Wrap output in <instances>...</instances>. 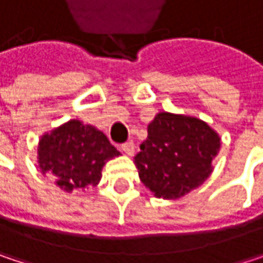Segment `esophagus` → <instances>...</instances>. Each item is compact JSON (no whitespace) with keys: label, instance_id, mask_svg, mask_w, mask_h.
Segmentation results:
<instances>
[{"label":"esophagus","instance_id":"1","mask_svg":"<svg viewBox=\"0 0 263 263\" xmlns=\"http://www.w3.org/2000/svg\"><path fill=\"white\" fill-rule=\"evenodd\" d=\"M122 151L125 152V154H128V155H132L134 154V141H126V143H123L122 144Z\"/></svg>","mask_w":263,"mask_h":263}]
</instances>
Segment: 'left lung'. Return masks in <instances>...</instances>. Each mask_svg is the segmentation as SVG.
<instances>
[{
	"mask_svg": "<svg viewBox=\"0 0 263 263\" xmlns=\"http://www.w3.org/2000/svg\"><path fill=\"white\" fill-rule=\"evenodd\" d=\"M219 146V135L199 119L160 112L134 160L141 183L157 198L177 199L209 178Z\"/></svg>",
	"mask_w": 263,
	"mask_h": 263,
	"instance_id": "obj_1",
	"label": "left lung"
}]
</instances>
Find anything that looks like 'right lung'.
I'll return each mask as SVG.
<instances>
[{
	"label": "right lung",
	"mask_w": 263,
	"mask_h": 263,
	"mask_svg": "<svg viewBox=\"0 0 263 263\" xmlns=\"http://www.w3.org/2000/svg\"><path fill=\"white\" fill-rule=\"evenodd\" d=\"M120 152L106 135L79 120L42 135L37 146V161L42 174H48L56 184L71 192L96 185L102 178L105 163Z\"/></svg>",
	"instance_id": "1"
}]
</instances>
